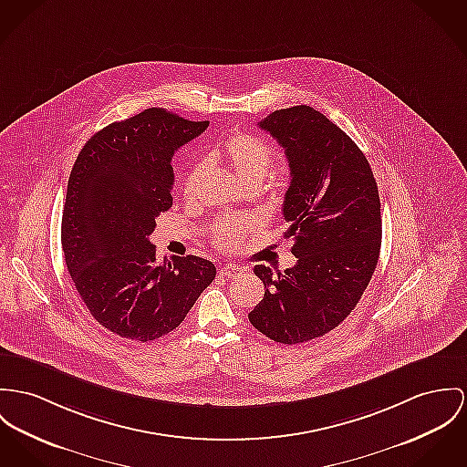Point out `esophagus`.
I'll use <instances>...</instances> for the list:
<instances>
[{
  "label": "esophagus",
  "instance_id": "obj_1",
  "mask_svg": "<svg viewBox=\"0 0 467 467\" xmlns=\"http://www.w3.org/2000/svg\"><path fill=\"white\" fill-rule=\"evenodd\" d=\"M220 275H222V277H227V279H234V277L244 275V268H242V266H236V265H223V266L220 268Z\"/></svg>",
  "mask_w": 467,
  "mask_h": 467
}]
</instances>
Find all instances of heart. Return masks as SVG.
Instances as JSON below:
<instances>
[{"label": "heart", "mask_w": 467, "mask_h": 467, "mask_svg": "<svg viewBox=\"0 0 467 467\" xmlns=\"http://www.w3.org/2000/svg\"><path fill=\"white\" fill-rule=\"evenodd\" d=\"M218 158H222L234 174L247 184L259 182L270 169L274 160L272 147L251 133L236 131L229 135L216 150ZM206 165L202 161L195 163L182 180V195L188 201H193L199 193V184L204 176ZM252 223L240 218H225L216 222L212 236L216 245L227 251H234L242 245L244 238L251 233Z\"/></svg>", "instance_id": "obj_1"}]
</instances>
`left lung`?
<instances>
[{
    "label": "left lung",
    "instance_id": "obj_1",
    "mask_svg": "<svg viewBox=\"0 0 467 467\" xmlns=\"http://www.w3.org/2000/svg\"><path fill=\"white\" fill-rule=\"evenodd\" d=\"M259 128L286 152L285 238L296 265L277 275L254 268L265 296L249 320L266 337L295 345L330 332L358 306L380 255V199L362 150L318 109H275Z\"/></svg>",
    "mask_w": 467,
    "mask_h": 467
}]
</instances>
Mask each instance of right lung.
I'll return each mask as SVG.
<instances>
[{
  "label": "right lung",
  "mask_w": 467,
  "mask_h": 467,
  "mask_svg": "<svg viewBox=\"0 0 467 467\" xmlns=\"http://www.w3.org/2000/svg\"><path fill=\"white\" fill-rule=\"evenodd\" d=\"M210 126L163 108L113 122L83 145L62 215V251L90 315L109 332L152 341L180 327L215 265L199 255L156 263L149 234L172 208L171 160Z\"/></svg>",
  "instance_id": "right-lung-1"
}]
</instances>
